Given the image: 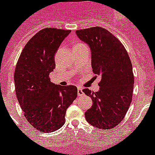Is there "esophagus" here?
<instances>
[{"label":"esophagus","mask_w":155,"mask_h":155,"mask_svg":"<svg viewBox=\"0 0 155 155\" xmlns=\"http://www.w3.org/2000/svg\"><path fill=\"white\" fill-rule=\"evenodd\" d=\"M77 93H78V96H81L83 95V89L81 87H78L77 88Z\"/></svg>","instance_id":"obj_1"}]
</instances>
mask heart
<instances>
[{
  "label": "heart",
  "mask_w": 155,
  "mask_h": 155,
  "mask_svg": "<svg viewBox=\"0 0 155 155\" xmlns=\"http://www.w3.org/2000/svg\"><path fill=\"white\" fill-rule=\"evenodd\" d=\"M79 44H76V45H79Z\"/></svg>",
  "instance_id": "obj_1"
}]
</instances>
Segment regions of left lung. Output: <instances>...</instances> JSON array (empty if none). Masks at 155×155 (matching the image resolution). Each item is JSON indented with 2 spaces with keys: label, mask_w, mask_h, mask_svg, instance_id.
Wrapping results in <instances>:
<instances>
[{
  "label": "left lung",
  "mask_w": 155,
  "mask_h": 155,
  "mask_svg": "<svg viewBox=\"0 0 155 155\" xmlns=\"http://www.w3.org/2000/svg\"><path fill=\"white\" fill-rule=\"evenodd\" d=\"M76 35L91 48L93 72L101 78L99 91H83L93 101L86 119L97 129L110 130L122 122L131 104L134 84L131 61L120 40L104 28L79 29Z\"/></svg>",
  "instance_id": "obj_1"
}]
</instances>
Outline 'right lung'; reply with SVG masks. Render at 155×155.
<instances>
[{
	"label": "right lung",
	"instance_id": "right-lung-1",
	"mask_svg": "<svg viewBox=\"0 0 155 155\" xmlns=\"http://www.w3.org/2000/svg\"><path fill=\"white\" fill-rule=\"evenodd\" d=\"M71 30L45 28L24 47L14 74L15 94L26 120L44 133L56 131L65 122V112L77 97L76 86L51 82L54 54Z\"/></svg>",
	"mask_w": 155,
	"mask_h": 155
}]
</instances>
